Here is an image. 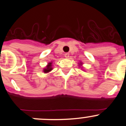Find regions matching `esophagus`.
Segmentation results:
<instances>
[{"instance_id": "1", "label": "esophagus", "mask_w": 126, "mask_h": 126, "mask_svg": "<svg viewBox=\"0 0 126 126\" xmlns=\"http://www.w3.org/2000/svg\"><path fill=\"white\" fill-rule=\"evenodd\" d=\"M69 53H66L65 54H64V57H65L66 58H68V57H69Z\"/></svg>"}]
</instances>
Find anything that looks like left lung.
<instances>
[{
	"mask_svg": "<svg viewBox=\"0 0 126 126\" xmlns=\"http://www.w3.org/2000/svg\"><path fill=\"white\" fill-rule=\"evenodd\" d=\"M80 64V65H82V63H80V64Z\"/></svg>",
	"mask_w": 126,
	"mask_h": 126,
	"instance_id": "8db88e82",
	"label": "left lung"
}]
</instances>
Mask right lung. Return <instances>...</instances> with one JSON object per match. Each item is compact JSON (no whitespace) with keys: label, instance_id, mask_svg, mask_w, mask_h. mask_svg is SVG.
<instances>
[{"label":"right lung","instance_id":"obj_1","mask_svg":"<svg viewBox=\"0 0 126 126\" xmlns=\"http://www.w3.org/2000/svg\"><path fill=\"white\" fill-rule=\"evenodd\" d=\"M52 62H50V63H48V64L47 65V66H46V68H44V73H48V72L51 71L52 70Z\"/></svg>","mask_w":126,"mask_h":126}]
</instances>
